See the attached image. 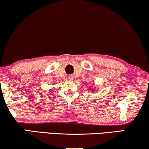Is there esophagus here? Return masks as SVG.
<instances>
[{
	"label": "esophagus",
	"mask_w": 149,
	"mask_h": 149,
	"mask_svg": "<svg viewBox=\"0 0 149 149\" xmlns=\"http://www.w3.org/2000/svg\"><path fill=\"white\" fill-rule=\"evenodd\" d=\"M69 79L70 80H72L73 79V77L72 76H69Z\"/></svg>",
	"instance_id": "34e87169"
}]
</instances>
